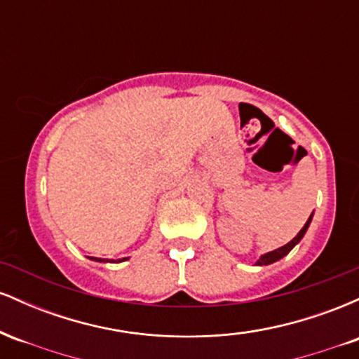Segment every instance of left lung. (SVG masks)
<instances>
[{
    "label": "left lung",
    "instance_id": "8db88e82",
    "mask_svg": "<svg viewBox=\"0 0 359 359\" xmlns=\"http://www.w3.org/2000/svg\"><path fill=\"white\" fill-rule=\"evenodd\" d=\"M311 219H312V214H311V217H309V219H307L306 224H304V228L300 229V231H299L297 236L294 238V240H292L290 243H287V245H285V246H282V248L273 250V251H270V253L263 255V257L259 258L258 262H257V265H270V263L278 262L280 258H283V257H285V255H288V251H290L292 248H294V246L297 245V243L304 238V234H306L307 228H309V224H311Z\"/></svg>",
    "mask_w": 359,
    "mask_h": 359
}]
</instances>
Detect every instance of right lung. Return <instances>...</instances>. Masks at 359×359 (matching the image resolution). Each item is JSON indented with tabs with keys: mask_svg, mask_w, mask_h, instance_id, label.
I'll list each match as a JSON object with an SVG mask.
<instances>
[{
	"mask_svg": "<svg viewBox=\"0 0 359 359\" xmlns=\"http://www.w3.org/2000/svg\"><path fill=\"white\" fill-rule=\"evenodd\" d=\"M90 259H96V262H104V259H101V258H90ZM123 259H126V258H123ZM106 262H108V259H106ZM111 262H113V259H111ZM118 262H121V259H118ZM114 263V262H113Z\"/></svg>",
	"mask_w": 359,
	"mask_h": 359,
	"instance_id": "add662e5",
	"label": "right lung"
}]
</instances>
